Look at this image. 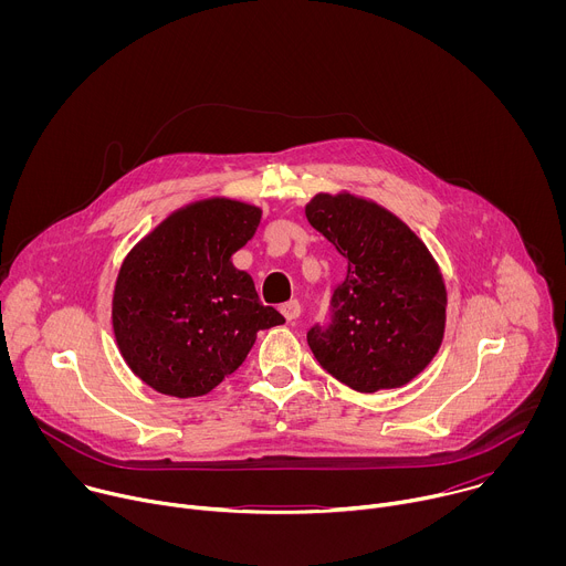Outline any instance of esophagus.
Listing matches in <instances>:
<instances>
[{"instance_id":"obj_1","label":"esophagus","mask_w":566,"mask_h":566,"mask_svg":"<svg viewBox=\"0 0 566 566\" xmlns=\"http://www.w3.org/2000/svg\"><path fill=\"white\" fill-rule=\"evenodd\" d=\"M280 311H282V315H284L289 322H293V319H297V317H300V313H302V304H300L297 300H289V302H284V304L280 306Z\"/></svg>"}]
</instances>
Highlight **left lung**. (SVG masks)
Listing matches in <instances>:
<instances>
[{
	"label": "left lung",
	"mask_w": 566,
	"mask_h": 566,
	"mask_svg": "<svg viewBox=\"0 0 566 566\" xmlns=\"http://www.w3.org/2000/svg\"><path fill=\"white\" fill-rule=\"evenodd\" d=\"M308 223L347 260L327 329L306 334L317 363L347 387L371 394L417 378L446 332V284L423 241L374 201L315 195Z\"/></svg>",
	"instance_id": "8db88e82"
}]
</instances>
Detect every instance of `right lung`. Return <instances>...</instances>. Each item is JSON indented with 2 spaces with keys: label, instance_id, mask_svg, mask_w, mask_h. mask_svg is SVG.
<instances>
[{
  "label": "right lung",
  "instance_id": "right-lung-1",
  "mask_svg": "<svg viewBox=\"0 0 566 566\" xmlns=\"http://www.w3.org/2000/svg\"><path fill=\"white\" fill-rule=\"evenodd\" d=\"M262 208L212 197L175 210L127 253L112 325L120 356L151 389L175 398L212 391L247 360L258 332L282 313L264 306L253 277L232 266Z\"/></svg>",
  "mask_w": 566,
  "mask_h": 566
}]
</instances>
